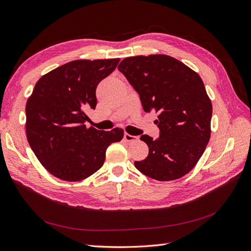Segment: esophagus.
I'll use <instances>...</instances> for the list:
<instances>
[{"mask_svg": "<svg viewBox=\"0 0 251 251\" xmlns=\"http://www.w3.org/2000/svg\"><path fill=\"white\" fill-rule=\"evenodd\" d=\"M124 139L126 141H127V142H132V141H137L138 137L137 136H133V135H130V134H127V133H125Z\"/></svg>", "mask_w": 251, "mask_h": 251, "instance_id": "34e87169", "label": "esophagus"}]
</instances>
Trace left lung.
Returning <instances> with one entry per match:
<instances>
[{
	"mask_svg": "<svg viewBox=\"0 0 251 251\" xmlns=\"http://www.w3.org/2000/svg\"><path fill=\"white\" fill-rule=\"evenodd\" d=\"M118 70L138 93L144 110L158 114L159 137L141 135L149 155L135 167L156 180L182 177L198 164L211 134L212 104L201 78L167 55L127 57Z\"/></svg>",
	"mask_w": 251,
	"mask_h": 251,
	"instance_id": "obj_1",
	"label": "left lung"
}]
</instances>
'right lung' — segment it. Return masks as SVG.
<instances>
[{
    "instance_id": "obj_1",
    "label": "right lung",
    "mask_w": 251,
    "mask_h": 251,
    "mask_svg": "<svg viewBox=\"0 0 251 251\" xmlns=\"http://www.w3.org/2000/svg\"><path fill=\"white\" fill-rule=\"evenodd\" d=\"M116 59L75 60L38 80L26 103V136L42 166L56 177L79 181L103 166L105 151L124 130L98 131L84 123L96 107V87L116 69Z\"/></svg>"
}]
</instances>
